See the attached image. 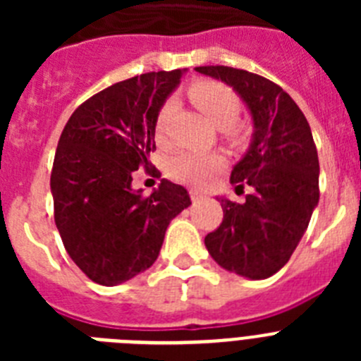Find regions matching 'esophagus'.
Segmentation results:
<instances>
[{
    "instance_id": "34e87169",
    "label": "esophagus",
    "mask_w": 361,
    "mask_h": 361,
    "mask_svg": "<svg viewBox=\"0 0 361 361\" xmlns=\"http://www.w3.org/2000/svg\"><path fill=\"white\" fill-rule=\"evenodd\" d=\"M190 197H191V200H193V202H199V200L204 199L202 193H200V191H197V190H191Z\"/></svg>"
}]
</instances>
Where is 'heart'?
<instances>
[{
  "instance_id": "b5f03b06",
  "label": "heart",
  "mask_w": 361,
  "mask_h": 361,
  "mask_svg": "<svg viewBox=\"0 0 361 361\" xmlns=\"http://www.w3.org/2000/svg\"><path fill=\"white\" fill-rule=\"evenodd\" d=\"M190 99L209 117L216 128H222V135L231 145L242 141V132L237 123L242 111L238 94L228 85L219 81H199L190 88ZM173 116V101L168 99L155 116V135L162 139L168 132ZM222 168V159L215 153L177 152L166 162V171L171 178L188 186H204Z\"/></svg>"
}]
</instances>
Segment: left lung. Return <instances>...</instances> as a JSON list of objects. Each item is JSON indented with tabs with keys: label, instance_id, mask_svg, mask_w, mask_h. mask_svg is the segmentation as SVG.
I'll use <instances>...</instances> for the list:
<instances>
[{
	"label": "left lung",
	"instance_id": "obj_1",
	"mask_svg": "<svg viewBox=\"0 0 361 361\" xmlns=\"http://www.w3.org/2000/svg\"><path fill=\"white\" fill-rule=\"evenodd\" d=\"M195 70L233 86L255 124L250 149L229 177L237 190L251 186L253 191L242 204L219 199L224 219L204 244L220 267L253 280L267 279L288 264L320 199L311 128L276 82L231 66Z\"/></svg>",
	"mask_w": 361,
	"mask_h": 361
}]
</instances>
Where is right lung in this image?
<instances>
[{
  "mask_svg": "<svg viewBox=\"0 0 361 361\" xmlns=\"http://www.w3.org/2000/svg\"><path fill=\"white\" fill-rule=\"evenodd\" d=\"M183 73L148 72L108 86L75 108L59 137L54 219L66 253L95 283L117 286L148 269L168 224L191 204L166 178L152 195L132 190L133 171H149L155 116Z\"/></svg>",
  "mask_w": 361,
  "mask_h": 361,
  "instance_id": "1",
  "label": "right lung"
}]
</instances>
